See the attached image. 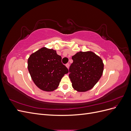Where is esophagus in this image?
Here are the masks:
<instances>
[{
  "label": "esophagus",
  "mask_w": 131,
  "mask_h": 131,
  "mask_svg": "<svg viewBox=\"0 0 131 131\" xmlns=\"http://www.w3.org/2000/svg\"><path fill=\"white\" fill-rule=\"evenodd\" d=\"M66 67L68 69H69V63H67V64H66Z\"/></svg>",
  "instance_id": "1"
}]
</instances>
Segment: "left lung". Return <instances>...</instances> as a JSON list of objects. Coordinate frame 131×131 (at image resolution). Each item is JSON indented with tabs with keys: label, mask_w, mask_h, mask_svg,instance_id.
Segmentation results:
<instances>
[{
	"label": "left lung",
	"mask_w": 131,
	"mask_h": 131,
	"mask_svg": "<svg viewBox=\"0 0 131 131\" xmlns=\"http://www.w3.org/2000/svg\"><path fill=\"white\" fill-rule=\"evenodd\" d=\"M69 75L73 89L86 92L92 89L100 80L104 70L102 58L92 51L77 52L72 56Z\"/></svg>",
	"instance_id": "obj_1"
}]
</instances>
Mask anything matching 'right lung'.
<instances>
[{"mask_svg":"<svg viewBox=\"0 0 131 131\" xmlns=\"http://www.w3.org/2000/svg\"><path fill=\"white\" fill-rule=\"evenodd\" d=\"M56 51L43 47L28 59V69L32 80L40 90L51 92L57 89L68 69L61 62Z\"/></svg>","mask_w":131,"mask_h":131,"instance_id":"1","label":"right lung"}]
</instances>
